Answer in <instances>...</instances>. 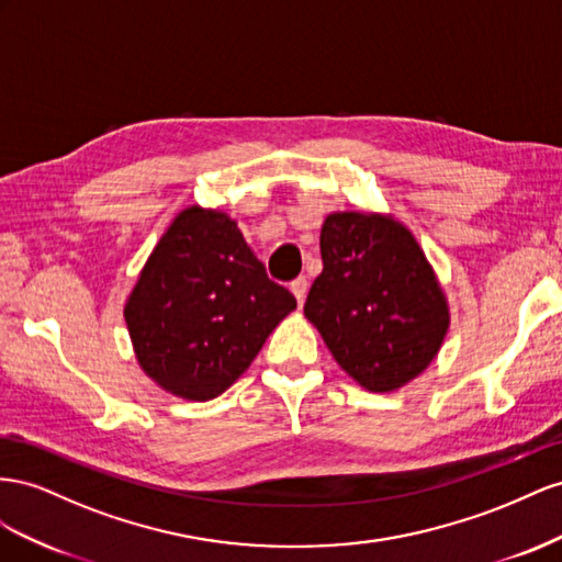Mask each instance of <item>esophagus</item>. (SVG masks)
I'll use <instances>...</instances> for the list:
<instances>
[{
	"label": "esophagus",
	"instance_id": "esophagus-1",
	"mask_svg": "<svg viewBox=\"0 0 562 562\" xmlns=\"http://www.w3.org/2000/svg\"><path fill=\"white\" fill-rule=\"evenodd\" d=\"M290 290H292V294L296 296L299 306H301V303L306 301V294H308V280H306V278H296V280L290 284Z\"/></svg>",
	"mask_w": 562,
	"mask_h": 562
}]
</instances>
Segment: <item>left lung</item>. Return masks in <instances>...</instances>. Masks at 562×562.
<instances>
[{
    "label": "left lung",
    "mask_w": 562,
    "mask_h": 562,
    "mask_svg": "<svg viewBox=\"0 0 562 562\" xmlns=\"http://www.w3.org/2000/svg\"><path fill=\"white\" fill-rule=\"evenodd\" d=\"M323 272L303 313L334 360L374 393L419 376L438 356L450 311L426 254L386 216L331 214L319 233Z\"/></svg>",
    "instance_id": "left-lung-1"
}]
</instances>
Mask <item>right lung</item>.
<instances>
[{
    "label": "right lung",
    "instance_id": "add662e5",
    "mask_svg": "<svg viewBox=\"0 0 562 562\" xmlns=\"http://www.w3.org/2000/svg\"><path fill=\"white\" fill-rule=\"evenodd\" d=\"M294 308L233 218L190 206L153 249L124 317L143 372L204 403L233 386Z\"/></svg>",
    "mask_w": 562,
    "mask_h": 562
}]
</instances>
